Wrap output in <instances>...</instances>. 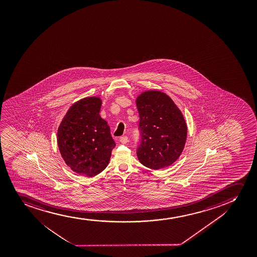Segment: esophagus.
Instances as JSON below:
<instances>
[{
  "mask_svg": "<svg viewBox=\"0 0 257 257\" xmlns=\"http://www.w3.org/2000/svg\"><path fill=\"white\" fill-rule=\"evenodd\" d=\"M120 142H121V143H122V144H126L127 142V136H121V137H120Z\"/></svg>",
  "mask_w": 257,
  "mask_h": 257,
  "instance_id": "esophagus-1",
  "label": "esophagus"
}]
</instances>
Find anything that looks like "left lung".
I'll list each match as a JSON object with an SVG mask.
<instances>
[{
	"instance_id": "1",
	"label": "left lung",
	"mask_w": 257,
	"mask_h": 257,
	"mask_svg": "<svg viewBox=\"0 0 257 257\" xmlns=\"http://www.w3.org/2000/svg\"><path fill=\"white\" fill-rule=\"evenodd\" d=\"M140 115V162L159 170L179 158L186 142L187 125L171 97L160 91L142 92L136 99Z\"/></svg>"
}]
</instances>
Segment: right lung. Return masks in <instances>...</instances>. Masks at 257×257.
I'll list each match as a JSON object with an SVG mask.
<instances>
[{
	"label": "right lung",
	"mask_w": 257,
	"mask_h": 257,
	"mask_svg": "<svg viewBox=\"0 0 257 257\" xmlns=\"http://www.w3.org/2000/svg\"><path fill=\"white\" fill-rule=\"evenodd\" d=\"M99 97L83 98L69 108L57 131L62 159L78 174L94 177L106 168L115 143L99 115Z\"/></svg>",
	"instance_id": "obj_1"
}]
</instances>
